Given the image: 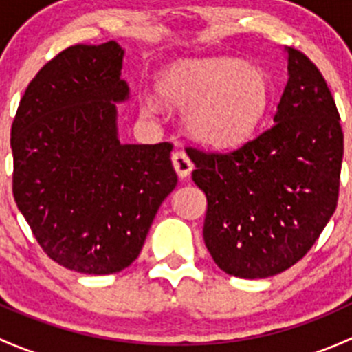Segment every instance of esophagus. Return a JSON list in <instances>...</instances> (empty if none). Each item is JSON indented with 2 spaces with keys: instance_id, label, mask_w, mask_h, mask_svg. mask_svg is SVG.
Masks as SVG:
<instances>
[{
  "instance_id": "esophagus-1",
  "label": "esophagus",
  "mask_w": 352,
  "mask_h": 352,
  "mask_svg": "<svg viewBox=\"0 0 352 352\" xmlns=\"http://www.w3.org/2000/svg\"><path fill=\"white\" fill-rule=\"evenodd\" d=\"M172 163H173V168H175L177 175H179L180 179H187L194 168L192 162H190V158L187 156V153L184 150H177L175 153L172 155Z\"/></svg>"
}]
</instances>
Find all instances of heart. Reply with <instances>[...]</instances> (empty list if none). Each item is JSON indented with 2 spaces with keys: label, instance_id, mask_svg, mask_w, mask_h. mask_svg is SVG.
<instances>
[{
  "label": "heart",
  "instance_id": "1",
  "mask_svg": "<svg viewBox=\"0 0 352 352\" xmlns=\"http://www.w3.org/2000/svg\"><path fill=\"white\" fill-rule=\"evenodd\" d=\"M156 94L166 107L186 110V129L199 143L232 146L258 126L271 88L261 67L209 58L165 67L156 78Z\"/></svg>",
  "mask_w": 352,
  "mask_h": 352
}]
</instances>
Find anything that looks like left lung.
Segmentation results:
<instances>
[{
    "label": "left lung",
    "mask_w": 352,
    "mask_h": 352,
    "mask_svg": "<svg viewBox=\"0 0 352 352\" xmlns=\"http://www.w3.org/2000/svg\"><path fill=\"white\" fill-rule=\"evenodd\" d=\"M287 85L274 124L242 146L187 144L204 190V243L226 274L269 278L308 254L339 199L344 134L320 69L287 47Z\"/></svg>",
    "instance_id": "1"
}]
</instances>
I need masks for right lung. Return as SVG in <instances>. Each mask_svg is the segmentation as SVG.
Segmentation results:
<instances>
[{
	"instance_id": "obj_1",
	"label": "right lung",
	"mask_w": 352,
	"mask_h": 352,
	"mask_svg": "<svg viewBox=\"0 0 352 352\" xmlns=\"http://www.w3.org/2000/svg\"><path fill=\"white\" fill-rule=\"evenodd\" d=\"M116 41L59 52L28 83L12 124L13 197L54 262L81 274L133 264L177 186L172 143L120 144Z\"/></svg>"
}]
</instances>
